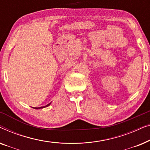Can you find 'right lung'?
Returning <instances> with one entry per match:
<instances>
[{"label":"right lung","instance_id":"add662e5","mask_svg":"<svg viewBox=\"0 0 150 150\" xmlns=\"http://www.w3.org/2000/svg\"><path fill=\"white\" fill-rule=\"evenodd\" d=\"M50 104H51V102H50V103H49L48 104H47V105L45 106H42V107H35L33 108H35V109H39V108H44V107H47V106H48Z\"/></svg>","mask_w":150,"mask_h":150}]
</instances>
